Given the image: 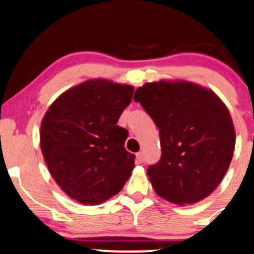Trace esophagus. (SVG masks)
Here are the masks:
<instances>
[{
	"label": "esophagus",
	"instance_id": "34e87169",
	"mask_svg": "<svg viewBox=\"0 0 254 254\" xmlns=\"http://www.w3.org/2000/svg\"><path fill=\"white\" fill-rule=\"evenodd\" d=\"M136 161H137L138 164H142L144 161V157H143V153L142 152H138L137 154H136Z\"/></svg>",
	"mask_w": 254,
	"mask_h": 254
}]
</instances>
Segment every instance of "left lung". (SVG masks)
<instances>
[{
	"label": "left lung",
	"mask_w": 254,
	"mask_h": 254,
	"mask_svg": "<svg viewBox=\"0 0 254 254\" xmlns=\"http://www.w3.org/2000/svg\"><path fill=\"white\" fill-rule=\"evenodd\" d=\"M133 100L159 129L161 158L147 170L155 193L181 206L208 196L235 149V129L224 102L211 89L165 79L140 86Z\"/></svg>",
	"instance_id": "left-lung-1"
}]
</instances>
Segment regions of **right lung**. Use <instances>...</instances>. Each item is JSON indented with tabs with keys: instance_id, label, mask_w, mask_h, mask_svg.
<instances>
[{
	"instance_id": "right-lung-1",
	"label": "right lung",
	"mask_w": 254,
	"mask_h": 254,
	"mask_svg": "<svg viewBox=\"0 0 254 254\" xmlns=\"http://www.w3.org/2000/svg\"><path fill=\"white\" fill-rule=\"evenodd\" d=\"M133 86L90 79L67 89L41 123L40 144L58 186L83 205H100L131 176L135 155L125 149L127 130L117 125Z\"/></svg>"
}]
</instances>
